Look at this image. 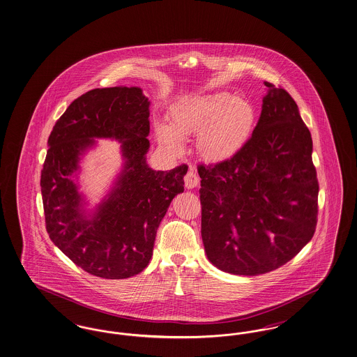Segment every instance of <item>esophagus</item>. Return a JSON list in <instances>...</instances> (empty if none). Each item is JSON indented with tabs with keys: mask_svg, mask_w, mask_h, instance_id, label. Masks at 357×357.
<instances>
[{
	"mask_svg": "<svg viewBox=\"0 0 357 357\" xmlns=\"http://www.w3.org/2000/svg\"><path fill=\"white\" fill-rule=\"evenodd\" d=\"M198 185H199V176L192 170H190L185 176V188L191 190V188H195Z\"/></svg>",
	"mask_w": 357,
	"mask_h": 357,
	"instance_id": "1",
	"label": "esophagus"
}]
</instances>
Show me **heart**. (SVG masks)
Here are the masks:
<instances>
[{"instance_id":"1","label":"heart","mask_w":357,"mask_h":357,"mask_svg":"<svg viewBox=\"0 0 357 357\" xmlns=\"http://www.w3.org/2000/svg\"><path fill=\"white\" fill-rule=\"evenodd\" d=\"M257 121L254 106L229 93L190 96L169 112V125L157 123L158 142L179 154L183 139L197 135L195 149L208 162L234 157L248 141Z\"/></svg>"}]
</instances>
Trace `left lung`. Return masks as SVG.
Wrapping results in <instances>:
<instances>
[{
	"mask_svg": "<svg viewBox=\"0 0 357 357\" xmlns=\"http://www.w3.org/2000/svg\"><path fill=\"white\" fill-rule=\"evenodd\" d=\"M264 85L252 137L227 160L198 166L204 251L216 268L234 275L282 267L316 229L319 183L311 132L292 97Z\"/></svg>",
	"mask_w": 357,
	"mask_h": 357,
	"instance_id": "left-lung-1",
	"label": "left lung"
}]
</instances>
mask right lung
Masks as SVG:
<instances>
[{"label": "right lung", "mask_w": 357, "mask_h": 357, "mask_svg": "<svg viewBox=\"0 0 357 357\" xmlns=\"http://www.w3.org/2000/svg\"><path fill=\"white\" fill-rule=\"evenodd\" d=\"M150 100L138 86L94 89L73 100L50 132L41 172L46 229L52 242L86 272L126 279L153 257L157 229L172 200L185 190L188 167L153 170ZM97 139L121 143V170L93 208L80 191V160Z\"/></svg>", "instance_id": "1"}]
</instances>
